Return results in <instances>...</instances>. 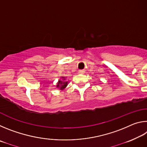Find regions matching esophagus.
<instances>
[{
	"instance_id": "1",
	"label": "esophagus",
	"mask_w": 147,
	"mask_h": 147,
	"mask_svg": "<svg viewBox=\"0 0 147 147\" xmlns=\"http://www.w3.org/2000/svg\"><path fill=\"white\" fill-rule=\"evenodd\" d=\"M78 73H80V74H84V73H85V71H84V70H80V71H78Z\"/></svg>"
}]
</instances>
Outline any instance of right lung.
<instances>
[{"instance_id": "obj_1", "label": "right lung", "mask_w": 147, "mask_h": 147, "mask_svg": "<svg viewBox=\"0 0 147 147\" xmlns=\"http://www.w3.org/2000/svg\"><path fill=\"white\" fill-rule=\"evenodd\" d=\"M68 85V81H67L65 76H61L59 79L58 83L56 84V88L59 89V90H63Z\"/></svg>"}]
</instances>
